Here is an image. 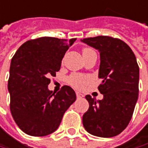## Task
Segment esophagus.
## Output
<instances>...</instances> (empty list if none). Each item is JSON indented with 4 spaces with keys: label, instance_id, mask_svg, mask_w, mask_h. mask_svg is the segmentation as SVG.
<instances>
[{
    "label": "esophagus",
    "instance_id": "obj_1",
    "mask_svg": "<svg viewBox=\"0 0 148 148\" xmlns=\"http://www.w3.org/2000/svg\"><path fill=\"white\" fill-rule=\"evenodd\" d=\"M76 97H77V98H83V97H84V95L81 94V93L79 92V91H76Z\"/></svg>",
    "mask_w": 148,
    "mask_h": 148
}]
</instances>
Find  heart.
<instances>
[{
  "label": "heart",
  "mask_w": 148,
  "mask_h": 148,
  "mask_svg": "<svg viewBox=\"0 0 148 148\" xmlns=\"http://www.w3.org/2000/svg\"><path fill=\"white\" fill-rule=\"evenodd\" d=\"M90 50L91 49L85 48L83 50V52L88 51ZM90 78L87 75H84V74H73L68 78V83L75 89H83L87 84L90 83Z\"/></svg>",
  "instance_id": "b5f03b06"
}]
</instances>
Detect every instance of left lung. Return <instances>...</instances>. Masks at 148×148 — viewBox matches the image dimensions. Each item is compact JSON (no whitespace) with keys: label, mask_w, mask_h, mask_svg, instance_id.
Wrapping results in <instances>:
<instances>
[{"label":"left lung","mask_w":148,"mask_h":148,"mask_svg":"<svg viewBox=\"0 0 148 148\" xmlns=\"http://www.w3.org/2000/svg\"><path fill=\"white\" fill-rule=\"evenodd\" d=\"M100 52L98 90L101 100L86 96L89 109L83 115V125L90 134L113 137L129 125L138 99L139 67L130 47L119 39L97 36L80 40Z\"/></svg>","instance_id":"obj_1"}]
</instances>
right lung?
<instances>
[{"label":"right lung","mask_w":148,"mask_h":148,"mask_svg":"<svg viewBox=\"0 0 148 148\" xmlns=\"http://www.w3.org/2000/svg\"><path fill=\"white\" fill-rule=\"evenodd\" d=\"M76 39L41 37L26 41L10 65V110L18 126L32 136L51 134L60 125L66 110L76 100L74 90L62 86L58 93L48 89L62 60Z\"/></svg>","instance_id":"right-lung-1"}]
</instances>
